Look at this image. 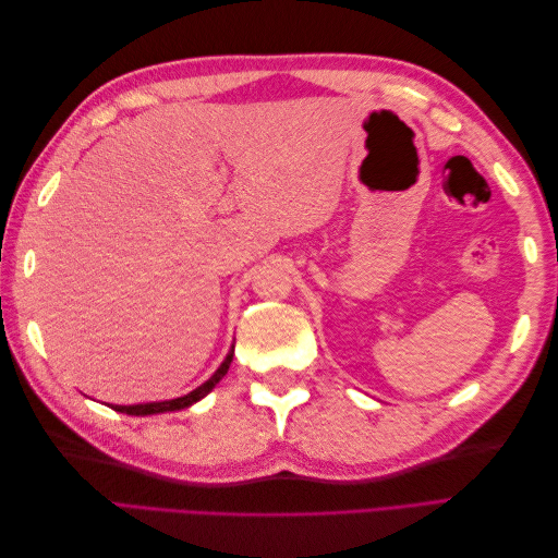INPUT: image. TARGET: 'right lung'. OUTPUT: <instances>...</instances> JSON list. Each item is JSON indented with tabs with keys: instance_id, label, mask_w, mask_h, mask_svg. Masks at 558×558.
<instances>
[{
	"instance_id": "obj_1",
	"label": "right lung",
	"mask_w": 558,
	"mask_h": 558,
	"mask_svg": "<svg viewBox=\"0 0 558 558\" xmlns=\"http://www.w3.org/2000/svg\"><path fill=\"white\" fill-rule=\"evenodd\" d=\"M232 351H234V347H232ZM232 351L228 353L226 356V361L221 363V367L216 369V373L211 375V379H207L205 384L202 386H197L195 391H191L189 396H183V398H174V400H165V402H146V404H116V412H123V414H132V416H146V414H160V412H177V410H183V408H191L193 402H197V400H202L205 398L211 388L221 381L223 377H226V373H228V367H230V363H232Z\"/></svg>"
}]
</instances>
